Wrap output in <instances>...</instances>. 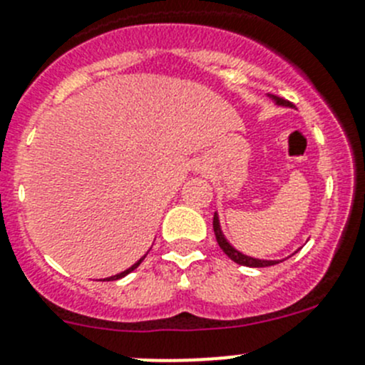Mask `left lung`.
<instances>
[{
  "label": "left lung",
  "mask_w": 365,
  "mask_h": 365,
  "mask_svg": "<svg viewBox=\"0 0 365 365\" xmlns=\"http://www.w3.org/2000/svg\"><path fill=\"white\" fill-rule=\"evenodd\" d=\"M270 98H272L274 102L277 103V106L294 107L292 103L289 102V100L279 98V96L270 95ZM213 231H215V237H217V242H218V245H220L222 251H224L225 255H227L229 258L232 259V262L238 263V265H245V267H270V265H276V263L281 262V259H258V258H252V256H247V255H244V252L237 251V249L232 247V245L229 244L227 240H225L224 232H222V229H220V222H218V215L217 213L213 215Z\"/></svg>",
  "instance_id": "1"
}]
</instances>
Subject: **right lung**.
<instances>
[{
    "mask_svg": "<svg viewBox=\"0 0 365 365\" xmlns=\"http://www.w3.org/2000/svg\"><path fill=\"white\" fill-rule=\"evenodd\" d=\"M143 259H145V256H143V258H140V259H138V262H136V263H134V265H133V267H128V269H127V270H123V272L116 274V276H110V277H107V281H114V279H120V277L127 276V274H128V272H133V270H134V269H138V267H140V263H141V262H143Z\"/></svg>",
    "mask_w": 365,
    "mask_h": 365,
    "instance_id": "right-lung-1",
    "label": "right lung"
}]
</instances>
